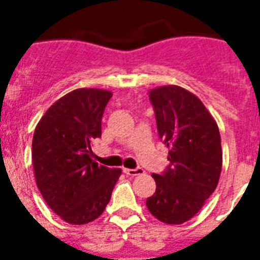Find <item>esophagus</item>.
Returning <instances> with one entry per match:
<instances>
[{
	"mask_svg": "<svg viewBox=\"0 0 260 260\" xmlns=\"http://www.w3.org/2000/svg\"><path fill=\"white\" fill-rule=\"evenodd\" d=\"M122 171H124L126 175H129V177H136V175H142V174H144V170L140 169V167H138V169H124Z\"/></svg>",
	"mask_w": 260,
	"mask_h": 260,
	"instance_id": "34e87169",
	"label": "esophagus"
}]
</instances>
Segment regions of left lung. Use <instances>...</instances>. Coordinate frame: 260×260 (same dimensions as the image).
Here are the masks:
<instances>
[{"instance_id": "obj_1", "label": "left lung", "mask_w": 260, "mask_h": 260, "mask_svg": "<svg viewBox=\"0 0 260 260\" xmlns=\"http://www.w3.org/2000/svg\"><path fill=\"white\" fill-rule=\"evenodd\" d=\"M170 166L152 174L156 190L147 198L152 216L166 224H183L200 212L217 187L222 167L217 122L201 100L177 85L148 91Z\"/></svg>"}]
</instances>
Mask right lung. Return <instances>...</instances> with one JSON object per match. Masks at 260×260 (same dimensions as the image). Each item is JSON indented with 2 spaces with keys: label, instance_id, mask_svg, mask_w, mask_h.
Here are the masks:
<instances>
[{
  "label": "right lung",
  "instance_id": "right-lung-1",
  "mask_svg": "<svg viewBox=\"0 0 260 260\" xmlns=\"http://www.w3.org/2000/svg\"><path fill=\"white\" fill-rule=\"evenodd\" d=\"M109 90L75 89L47 109L35 128L32 165L44 201L69 224L100 217L109 204L121 169L93 160L91 143L101 136Z\"/></svg>",
  "mask_w": 260,
  "mask_h": 260
}]
</instances>
